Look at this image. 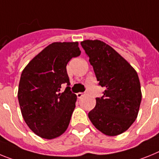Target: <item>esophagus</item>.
Segmentation results:
<instances>
[{
    "mask_svg": "<svg viewBox=\"0 0 159 159\" xmlns=\"http://www.w3.org/2000/svg\"><path fill=\"white\" fill-rule=\"evenodd\" d=\"M84 95H85V93H77V96H78V98H81V97L84 96Z\"/></svg>",
    "mask_w": 159,
    "mask_h": 159,
    "instance_id": "obj_1",
    "label": "esophagus"
}]
</instances>
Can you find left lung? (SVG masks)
Segmentation results:
<instances>
[{"instance_id":"left-lung-1","label":"left lung","mask_w":159,"mask_h":159,"mask_svg":"<svg viewBox=\"0 0 159 159\" xmlns=\"http://www.w3.org/2000/svg\"><path fill=\"white\" fill-rule=\"evenodd\" d=\"M81 46L89 56L104 95L97 98L89 120L107 136L127 130L137 118L142 91L137 72L112 47L99 40H85Z\"/></svg>"}]
</instances>
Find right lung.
<instances>
[{"mask_svg":"<svg viewBox=\"0 0 159 159\" xmlns=\"http://www.w3.org/2000/svg\"><path fill=\"white\" fill-rule=\"evenodd\" d=\"M81 54L78 42H53L25 67L19 82L18 98L22 117L39 137L53 139L67 129L77 101L70 85L66 66Z\"/></svg>","mask_w":159,"mask_h":159,"instance_id":"1","label":"right lung"}]
</instances>
